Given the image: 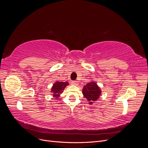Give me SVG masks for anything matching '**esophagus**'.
Listing matches in <instances>:
<instances>
[{"instance_id": "obj_1", "label": "esophagus", "mask_w": 148, "mask_h": 148, "mask_svg": "<svg viewBox=\"0 0 148 148\" xmlns=\"http://www.w3.org/2000/svg\"><path fill=\"white\" fill-rule=\"evenodd\" d=\"M71 84H73V85H75V86H77V85H78L79 83L77 81H72V82H71Z\"/></svg>"}]
</instances>
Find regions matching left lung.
Wrapping results in <instances>:
<instances>
[{
	"instance_id": "1",
	"label": "left lung",
	"mask_w": 148,
	"mask_h": 148,
	"mask_svg": "<svg viewBox=\"0 0 148 148\" xmlns=\"http://www.w3.org/2000/svg\"><path fill=\"white\" fill-rule=\"evenodd\" d=\"M82 93L89 102V104H92L99 98L101 95V89L95 82L91 81L84 85Z\"/></svg>"
}]
</instances>
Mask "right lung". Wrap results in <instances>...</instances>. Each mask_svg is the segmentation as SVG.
Listing matches in <instances>:
<instances>
[{"label":"right lung","mask_w":148,"mask_h":148,"mask_svg":"<svg viewBox=\"0 0 148 148\" xmlns=\"http://www.w3.org/2000/svg\"><path fill=\"white\" fill-rule=\"evenodd\" d=\"M69 83L67 82H56L53 84V86L51 88V92L53 97H55L56 100L59 99L62 92H63L64 89L66 86L69 85Z\"/></svg>","instance_id":"right-lung-1"}]
</instances>
